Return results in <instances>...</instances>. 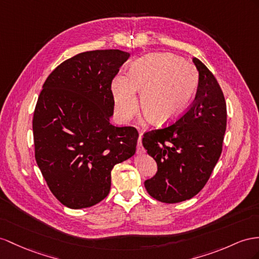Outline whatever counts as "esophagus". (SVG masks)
I'll list each match as a JSON object with an SVG mask.
<instances>
[{
  "label": "esophagus",
  "instance_id": "esophagus-1",
  "mask_svg": "<svg viewBox=\"0 0 259 259\" xmlns=\"http://www.w3.org/2000/svg\"><path fill=\"white\" fill-rule=\"evenodd\" d=\"M141 140H142V134H140V136H139V138H138V145H137V153L138 154H141L143 152Z\"/></svg>",
  "mask_w": 259,
  "mask_h": 259
}]
</instances>
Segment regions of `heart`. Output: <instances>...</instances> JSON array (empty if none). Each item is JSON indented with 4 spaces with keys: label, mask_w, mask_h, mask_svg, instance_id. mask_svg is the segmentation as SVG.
Returning a JSON list of instances; mask_svg holds the SVG:
<instances>
[{
    "label": "heart",
    "mask_w": 259,
    "mask_h": 259,
    "mask_svg": "<svg viewBox=\"0 0 259 259\" xmlns=\"http://www.w3.org/2000/svg\"><path fill=\"white\" fill-rule=\"evenodd\" d=\"M198 73L193 64L169 52L145 56L130 66L128 75L112 79L111 92L117 117L122 121L140 105L152 123L167 124L182 117L195 97Z\"/></svg>",
    "instance_id": "heart-1"
}]
</instances>
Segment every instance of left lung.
<instances>
[{
	"label": "left lung",
	"mask_w": 259,
	"mask_h": 259,
	"mask_svg": "<svg viewBox=\"0 0 259 259\" xmlns=\"http://www.w3.org/2000/svg\"><path fill=\"white\" fill-rule=\"evenodd\" d=\"M199 73L191 107L166 128L144 134L142 144L157 164L156 174L144 182L151 197L165 203L188 200L200 191L222 152L227 129V104L213 74L193 59Z\"/></svg>",
	"instance_id": "1"
}]
</instances>
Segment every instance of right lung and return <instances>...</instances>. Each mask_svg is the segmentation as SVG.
Listing matches in <instances>:
<instances>
[{"label": "right lung", "instance_id": "add662e5", "mask_svg": "<svg viewBox=\"0 0 259 259\" xmlns=\"http://www.w3.org/2000/svg\"><path fill=\"white\" fill-rule=\"evenodd\" d=\"M129 57L118 49L78 54L51 72L38 97L36 162L51 193L70 209L107 197L111 169L136 153L137 129L110 123L111 82Z\"/></svg>", "mask_w": 259, "mask_h": 259}]
</instances>
